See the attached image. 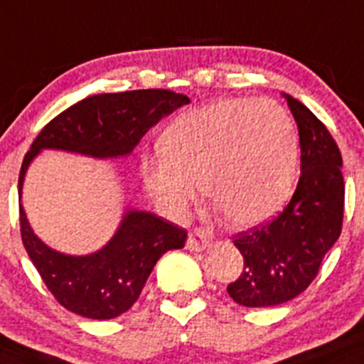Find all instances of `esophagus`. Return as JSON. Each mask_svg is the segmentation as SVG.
Returning a JSON list of instances; mask_svg holds the SVG:
<instances>
[{"mask_svg":"<svg viewBox=\"0 0 364 364\" xmlns=\"http://www.w3.org/2000/svg\"><path fill=\"white\" fill-rule=\"evenodd\" d=\"M209 243H210L209 232H207L205 228H195L193 232H189V237H188V243H186V247H188V250L202 252L209 247Z\"/></svg>","mask_w":364,"mask_h":364,"instance_id":"1","label":"esophagus"}]
</instances>
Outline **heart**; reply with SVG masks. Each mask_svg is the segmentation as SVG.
<instances>
[{
    "mask_svg": "<svg viewBox=\"0 0 364 364\" xmlns=\"http://www.w3.org/2000/svg\"><path fill=\"white\" fill-rule=\"evenodd\" d=\"M159 154L143 159L139 171L166 213L182 216L198 184L228 221L252 227L291 196L299 141L291 117L273 100L225 98L176 117Z\"/></svg>",
    "mask_w": 364,
    "mask_h": 364,
    "instance_id": "b5f03b06",
    "label": "heart"
}]
</instances>
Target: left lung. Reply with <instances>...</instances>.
<instances>
[{"mask_svg":"<svg viewBox=\"0 0 364 364\" xmlns=\"http://www.w3.org/2000/svg\"><path fill=\"white\" fill-rule=\"evenodd\" d=\"M299 127L300 178L279 216L236 234L245 259L240 279L227 286L234 302L269 307L306 291L343 225L345 184L340 148L304 103L282 95Z\"/></svg>","mask_w":364,"mask_h":364,"instance_id":"8db88e82","label":"left lung"}]
</instances>
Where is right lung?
<instances>
[{
  "label": "right lung",
  "instance_id": "right-lung-1",
  "mask_svg": "<svg viewBox=\"0 0 364 364\" xmlns=\"http://www.w3.org/2000/svg\"><path fill=\"white\" fill-rule=\"evenodd\" d=\"M189 98L166 89L95 95L75 103L50 121L24 155V173L43 150H64L95 159L132 154L144 134ZM23 245L46 288L60 306L92 320H110L127 313L139 299L159 259L184 248L188 232L146 210L127 209L116 234L102 250L68 255L44 245L33 234L19 205Z\"/></svg>",
  "mask_w": 364,
  "mask_h": 364
}]
</instances>
